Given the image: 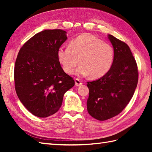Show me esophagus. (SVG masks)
Returning a JSON list of instances; mask_svg holds the SVG:
<instances>
[{
	"label": "esophagus",
	"instance_id": "34e87169",
	"mask_svg": "<svg viewBox=\"0 0 152 152\" xmlns=\"http://www.w3.org/2000/svg\"><path fill=\"white\" fill-rule=\"evenodd\" d=\"M82 84V82H81V80H80V79H78V78H76V79H75V85H76V86H80Z\"/></svg>",
	"mask_w": 152,
	"mask_h": 152
}]
</instances>
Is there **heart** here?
<instances>
[{
	"instance_id": "b5f03b06",
	"label": "heart",
	"mask_w": 152,
	"mask_h": 152,
	"mask_svg": "<svg viewBox=\"0 0 152 152\" xmlns=\"http://www.w3.org/2000/svg\"><path fill=\"white\" fill-rule=\"evenodd\" d=\"M57 59L67 74L76 70L78 76H88L93 79L101 78L110 69L114 61V51L110 45L93 35L84 33L70 41L69 46L59 48Z\"/></svg>"
}]
</instances>
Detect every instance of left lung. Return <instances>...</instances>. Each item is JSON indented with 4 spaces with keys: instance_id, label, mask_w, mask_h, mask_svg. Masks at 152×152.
I'll list each match as a JSON object with an SVG mask.
<instances>
[{
    "instance_id": "obj_1",
    "label": "left lung",
    "mask_w": 152,
    "mask_h": 152,
    "mask_svg": "<svg viewBox=\"0 0 152 152\" xmlns=\"http://www.w3.org/2000/svg\"><path fill=\"white\" fill-rule=\"evenodd\" d=\"M114 48L110 69L99 79L88 82V112L93 118L104 121L118 115L131 101L137 86V64L127 44L108 35Z\"/></svg>"
}]
</instances>
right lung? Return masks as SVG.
I'll return each instance as SVG.
<instances>
[{
  "label": "right lung",
  "mask_w": 152,
  "mask_h": 152,
  "mask_svg": "<svg viewBox=\"0 0 152 152\" xmlns=\"http://www.w3.org/2000/svg\"><path fill=\"white\" fill-rule=\"evenodd\" d=\"M66 40V31L45 30L34 35L19 51L14 68L15 91L25 107L37 117L56 113L64 93L74 86L57 56Z\"/></svg>",
  "instance_id": "add662e5"
}]
</instances>
